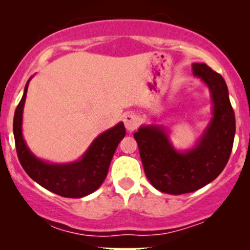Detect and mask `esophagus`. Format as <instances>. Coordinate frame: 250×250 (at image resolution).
Wrapping results in <instances>:
<instances>
[{
    "mask_svg": "<svg viewBox=\"0 0 250 250\" xmlns=\"http://www.w3.org/2000/svg\"><path fill=\"white\" fill-rule=\"evenodd\" d=\"M123 122H125V125L128 131H134L140 123L139 117L133 113H128L127 115L125 116V119H123Z\"/></svg>",
    "mask_w": 250,
    "mask_h": 250,
    "instance_id": "1",
    "label": "esophagus"
}]
</instances>
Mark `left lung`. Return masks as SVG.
I'll return each mask as SVG.
<instances>
[{
  "label": "left lung",
  "mask_w": 250,
  "mask_h": 250,
  "mask_svg": "<svg viewBox=\"0 0 250 250\" xmlns=\"http://www.w3.org/2000/svg\"><path fill=\"white\" fill-rule=\"evenodd\" d=\"M193 74L207 83L214 102V119L197 147L177 153L159 127L134 134L146 176L162 193L181 195L205 187L222 173L233 149L235 114L225 80L206 63H194Z\"/></svg>",
  "instance_id": "left-lung-1"
}]
</instances>
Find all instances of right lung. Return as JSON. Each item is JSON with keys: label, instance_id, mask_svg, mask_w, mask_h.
<instances>
[{"label": "right lung", "instance_id": "right-lung-1", "mask_svg": "<svg viewBox=\"0 0 250 250\" xmlns=\"http://www.w3.org/2000/svg\"><path fill=\"white\" fill-rule=\"evenodd\" d=\"M29 82V81H28ZM28 82L23 96L14 115V137L20 163L29 176L43 188L63 197H83L101 187L108 174L109 165L117 146L125 135L123 123H119L97 136L80 161L70 165H50L37 160L25 146L22 137V111L27 96Z\"/></svg>", "mask_w": 250, "mask_h": 250}]
</instances>
